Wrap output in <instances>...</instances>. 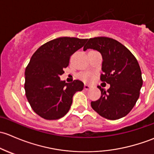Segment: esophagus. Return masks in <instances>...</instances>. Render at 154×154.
Returning a JSON list of instances; mask_svg holds the SVG:
<instances>
[{"label":"esophagus","mask_w":154,"mask_h":154,"mask_svg":"<svg viewBox=\"0 0 154 154\" xmlns=\"http://www.w3.org/2000/svg\"><path fill=\"white\" fill-rule=\"evenodd\" d=\"M90 88H91V86L88 85V84H85V85H84V89H85V90H88V89H90Z\"/></svg>","instance_id":"34e87169"}]
</instances>
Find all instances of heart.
<instances>
[{
  "label": "heart",
  "instance_id": "obj_1",
  "mask_svg": "<svg viewBox=\"0 0 154 154\" xmlns=\"http://www.w3.org/2000/svg\"><path fill=\"white\" fill-rule=\"evenodd\" d=\"M79 77L84 81H89L93 78V74L90 72H82L79 74Z\"/></svg>",
  "mask_w": 154,
  "mask_h": 154
}]
</instances>
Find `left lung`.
<instances>
[{
	"label": "left lung",
	"mask_w": 154,
	"mask_h": 154,
	"mask_svg": "<svg viewBox=\"0 0 154 154\" xmlns=\"http://www.w3.org/2000/svg\"><path fill=\"white\" fill-rule=\"evenodd\" d=\"M88 49L101 54V81L110 85L107 90L98 86L101 96L97 101H91L92 108L107 119L122 118L136 104L143 83L137 60L123 44L110 38H90L84 51Z\"/></svg>",
	"instance_id": "left-lung-1"
}]
</instances>
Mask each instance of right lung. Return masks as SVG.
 <instances>
[{"label": "right lung", "mask_w": 154, "mask_h": 154, "mask_svg": "<svg viewBox=\"0 0 154 154\" xmlns=\"http://www.w3.org/2000/svg\"><path fill=\"white\" fill-rule=\"evenodd\" d=\"M87 41L58 38L43 44L32 56L25 70V93L32 109L44 119L55 120L65 116L73 95L83 90L81 81L66 83L59 76L69 65L71 55Z\"/></svg>", "instance_id": "obj_1"}]
</instances>
